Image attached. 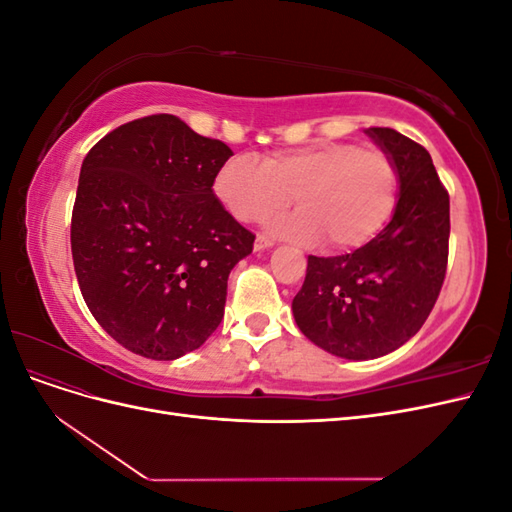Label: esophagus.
<instances>
[{
	"label": "esophagus",
	"instance_id": "34e87169",
	"mask_svg": "<svg viewBox=\"0 0 512 512\" xmlns=\"http://www.w3.org/2000/svg\"><path fill=\"white\" fill-rule=\"evenodd\" d=\"M273 241L267 239V237H256V243H254V250L260 252V250H267V247H271Z\"/></svg>",
	"mask_w": 512,
	"mask_h": 512
}]
</instances>
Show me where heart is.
I'll return each mask as SVG.
<instances>
[{
    "instance_id": "heart-1",
    "label": "heart",
    "mask_w": 512,
    "mask_h": 512,
    "mask_svg": "<svg viewBox=\"0 0 512 512\" xmlns=\"http://www.w3.org/2000/svg\"><path fill=\"white\" fill-rule=\"evenodd\" d=\"M401 175L391 153L359 143H322L275 151L256 160L228 158L213 179L226 211L265 224L294 196L297 213L275 226L280 235L322 241L329 252H354L380 235L397 209Z\"/></svg>"
}]
</instances>
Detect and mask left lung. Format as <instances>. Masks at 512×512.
Here are the masks:
<instances>
[{"instance_id":"8db88e82","label":"left lung","mask_w":512,"mask_h":512,"mask_svg":"<svg viewBox=\"0 0 512 512\" xmlns=\"http://www.w3.org/2000/svg\"><path fill=\"white\" fill-rule=\"evenodd\" d=\"M367 134L399 168L393 220L352 254L307 256L292 299L301 333L352 361L389 354L423 327L444 284L451 235V203L429 151L391 128Z\"/></svg>"}]
</instances>
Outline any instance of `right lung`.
<instances>
[{"label": "right lung", "mask_w": 512, "mask_h": 512, "mask_svg": "<svg viewBox=\"0 0 512 512\" xmlns=\"http://www.w3.org/2000/svg\"><path fill=\"white\" fill-rule=\"evenodd\" d=\"M230 156L162 113L123 123L83 160L70 226L76 280L100 327L134 354L179 359L224 318L228 275L256 239L213 192Z\"/></svg>", "instance_id": "1"}]
</instances>
